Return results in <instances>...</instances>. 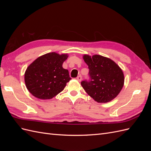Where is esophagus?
<instances>
[{
    "mask_svg": "<svg viewBox=\"0 0 151 151\" xmlns=\"http://www.w3.org/2000/svg\"><path fill=\"white\" fill-rule=\"evenodd\" d=\"M77 80L78 81H81V80H82V76H77Z\"/></svg>",
    "mask_w": 151,
    "mask_h": 151,
    "instance_id": "obj_1",
    "label": "esophagus"
}]
</instances>
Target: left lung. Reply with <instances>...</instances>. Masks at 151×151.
Returning a JSON list of instances; mask_svg holds the SVG:
<instances>
[{"mask_svg": "<svg viewBox=\"0 0 151 151\" xmlns=\"http://www.w3.org/2000/svg\"><path fill=\"white\" fill-rule=\"evenodd\" d=\"M89 68V81L81 82L86 92L98 103H107L115 98L124 84L121 68L110 58L99 55H84Z\"/></svg>", "mask_w": 151, "mask_h": 151, "instance_id": "1", "label": "left lung"}]
</instances>
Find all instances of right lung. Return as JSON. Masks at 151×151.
Here are the masks:
<instances>
[{
  "mask_svg": "<svg viewBox=\"0 0 151 151\" xmlns=\"http://www.w3.org/2000/svg\"><path fill=\"white\" fill-rule=\"evenodd\" d=\"M67 54L55 52L40 56L26 68L24 81L27 89L35 97L50 99L62 91L71 79L68 71L62 67Z\"/></svg>",
  "mask_w": 151,
  "mask_h": 151,
  "instance_id": "right-lung-1",
  "label": "right lung"
}]
</instances>
